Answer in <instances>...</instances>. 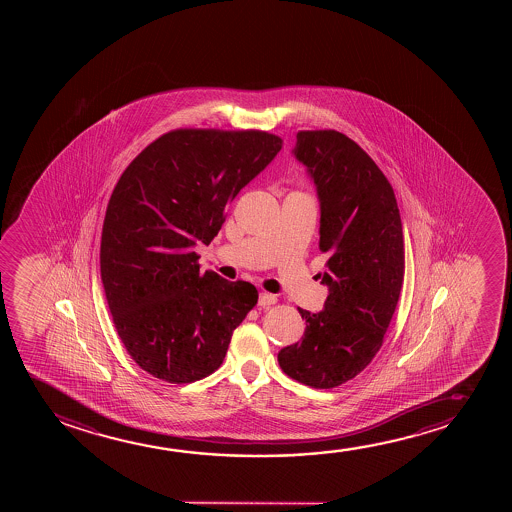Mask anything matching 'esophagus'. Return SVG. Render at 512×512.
Segmentation results:
<instances>
[{
    "instance_id": "obj_1",
    "label": "esophagus",
    "mask_w": 512,
    "mask_h": 512,
    "mask_svg": "<svg viewBox=\"0 0 512 512\" xmlns=\"http://www.w3.org/2000/svg\"><path fill=\"white\" fill-rule=\"evenodd\" d=\"M276 302V297L273 294H266V292H262L259 295V306L260 308H266V306H271Z\"/></svg>"
}]
</instances>
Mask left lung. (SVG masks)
<instances>
[{
	"mask_svg": "<svg viewBox=\"0 0 512 512\" xmlns=\"http://www.w3.org/2000/svg\"><path fill=\"white\" fill-rule=\"evenodd\" d=\"M315 183L320 250L329 288L322 311L299 308L306 332L278 353L283 372L311 388H334L364 371L392 322L404 281V236L392 185L355 141L301 131L292 150Z\"/></svg>",
	"mask_w": 512,
	"mask_h": 512,
	"instance_id": "8db88e82",
	"label": "left lung"
}]
</instances>
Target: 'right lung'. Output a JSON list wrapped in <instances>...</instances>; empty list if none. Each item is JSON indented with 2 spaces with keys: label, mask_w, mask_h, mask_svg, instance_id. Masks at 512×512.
I'll list each match as a JSON object with an SVG mask.
<instances>
[{
  "label": "right lung",
  "mask_w": 512,
  "mask_h": 512,
  "mask_svg": "<svg viewBox=\"0 0 512 512\" xmlns=\"http://www.w3.org/2000/svg\"><path fill=\"white\" fill-rule=\"evenodd\" d=\"M281 138L264 131L178 129L150 143L120 176L101 234V280L127 353L168 383H192L224 362L232 332L257 304L248 281L201 273L227 204L271 164Z\"/></svg>",
  "instance_id": "add662e5"
}]
</instances>
